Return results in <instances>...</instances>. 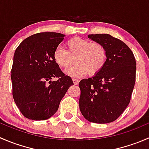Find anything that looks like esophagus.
<instances>
[{
    "mask_svg": "<svg viewBox=\"0 0 149 149\" xmlns=\"http://www.w3.org/2000/svg\"><path fill=\"white\" fill-rule=\"evenodd\" d=\"M73 84H74L75 85H77V84H79V81L77 79H73Z\"/></svg>",
    "mask_w": 149,
    "mask_h": 149,
    "instance_id": "esophagus-1",
    "label": "esophagus"
}]
</instances>
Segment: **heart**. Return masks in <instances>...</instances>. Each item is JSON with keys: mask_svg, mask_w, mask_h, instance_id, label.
<instances>
[{"mask_svg": "<svg viewBox=\"0 0 149 149\" xmlns=\"http://www.w3.org/2000/svg\"><path fill=\"white\" fill-rule=\"evenodd\" d=\"M66 50L57 47L53 52V59L58 66L67 69L76 62L73 68L68 70V75L75 77L88 73L94 76L104 68L107 61V50L100 42H91L86 39L75 37L65 42Z\"/></svg>", "mask_w": 149, "mask_h": 149, "instance_id": "heart-1", "label": "heart"}]
</instances>
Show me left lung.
<instances>
[{
	"label": "left lung",
	"mask_w": 149,
	"mask_h": 149,
	"mask_svg": "<svg viewBox=\"0 0 149 149\" xmlns=\"http://www.w3.org/2000/svg\"><path fill=\"white\" fill-rule=\"evenodd\" d=\"M88 37L105 46L107 61L98 74L79 82V108L88 121L109 123L118 119L130 103L136 82V59L119 39L107 34Z\"/></svg>",
	"instance_id": "left-lung-1"
}]
</instances>
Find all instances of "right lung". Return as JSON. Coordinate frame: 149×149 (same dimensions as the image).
Listing matches in <instances>:
<instances>
[{"label": "right lung", "mask_w": 149, "mask_h": 149, "mask_svg": "<svg viewBox=\"0 0 149 149\" xmlns=\"http://www.w3.org/2000/svg\"><path fill=\"white\" fill-rule=\"evenodd\" d=\"M64 34L40 32L25 39L18 46L11 68L12 94L25 118L45 120L52 117L69 87L71 78L65 76L53 59L55 48ZM52 77L58 80L51 82Z\"/></svg>", "instance_id": "add662e5"}]
</instances>
